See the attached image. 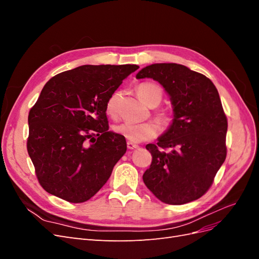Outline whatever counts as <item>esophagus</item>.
I'll use <instances>...</instances> for the list:
<instances>
[{
    "mask_svg": "<svg viewBox=\"0 0 259 259\" xmlns=\"http://www.w3.org/2000/svg\"><path fill=\"white\" fill-rule=\"evenodd\" d=\"M127 148L130 149V150H134V149H137V148H138V145H136V144H134V143L127 142Z\"/></svg>",
    "mask_w": 259,
    "mask_h": 259,
    "instance_id": "obj_1",
    "label": "esophagus"
}]
</instances>
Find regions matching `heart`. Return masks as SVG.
Listing matches in <instances>:
<instances>
[{"label": "heart", "instance_id": "obj_1", "mask_svg": "<svg viewBox=\"0 0 259 259\" xmlns=\"http://www.w3.org/2000/svg\"><path fill=\"white\" fill-rule=\"evenodd\" d=\"M136 93L138 97L150 107L153 105H159L162 99V90L154 83L145 82L139 84L136 88ZM120 98L121 93L114 92L106 103V112L112 119H116L117 115H119ZM155 119L164 128L170 126L171 122H173V117L166 112H156ZM113 130L116 134L123 136L131 143H142L145 140L154 138L158 134L159 127L153 121H147L143 123L123 122L115 125Z\"/></svg>", "mask_w": 259, "mask_h": 259}]
</instances>
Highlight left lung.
Here are the masks:
<instances>
[{
  "label": "left lung",
  "mask_w": 259,
  "mask_h": 259,
  "mask_svg": "<svg viewBox=\"0 0 259 259\" xmlns=\"http://www.w3.org/2000/svg\"><path fill=\"white\" fill-rule=\"evenodd\" d=\"M136 77L158 81L174 108L169 128L156 145L146 146L152 162L143 175L145 185L166 204L198 200L227 155L228 121L217 89L205 75L178 64L150 65Z\"/></svg>",
  "instance_id": "1"
}]
</instances>
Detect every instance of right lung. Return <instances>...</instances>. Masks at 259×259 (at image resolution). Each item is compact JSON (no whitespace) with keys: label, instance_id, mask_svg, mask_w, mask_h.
Listing matches in <instances>:
<instances>
[{"label":"right lung","instance_id":"obj_1","mask_svg":"<svg viewBox=\"0 0 259 259\" xmlns=\"http://www.w3.org/2000/svg\"><path fill=\"white\" fill-rule=\"evenodd\" d=\"M136 65H84L53 76L30 109L27 140L38 183L71 203L94 197L126 152L109 132L108 98Z\"/></svg>","mask_w":259,"mask_h":259}]
</instances>
